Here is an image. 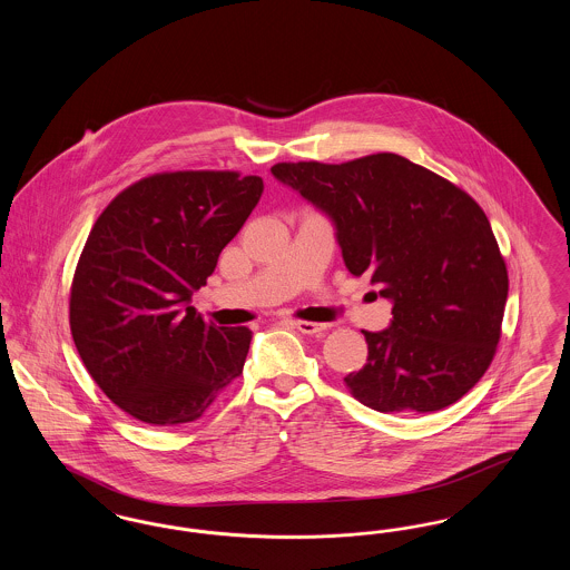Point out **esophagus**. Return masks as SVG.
Here are the masks:
<instances>
[{
  "mask_svg": "<svg viewBox=\"0 0 570 570\" xmlns=\"http://www.w3.org/2000/svg\"><path fill=\"white\" fill-rule=\"evenodd\" d=\"M295 326L305 335H321V333H325L326 328H328V325H325V323H312V321H297Z\"/></svg>",
  "mask_w": 570,
  "mask_h": 570,
  "instance_id": "obj_1",
  "label": "esophagus"
}]
</instances>
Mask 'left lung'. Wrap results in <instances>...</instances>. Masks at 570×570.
Instances as JSON below:
<instances>
[{
    "mask_svg": "<svg viewBox=\"0 0 570 570\" xmlns=\"http://www.w3.org/2000/svg\"><path fill=\"white\" fill-rule=\"evenodd\" d=\"M273 177L333 219L344 263L393 301L367 363L344 382L379 412H434L493 361L509 273L479 203L397 154L344 164L279 163Z\"/></svg>",
    "mask_w": 570,
    "mask_h": 570,
    "instance_id": "left-lung-1",
    "label": "left lung"
}]
</instances>
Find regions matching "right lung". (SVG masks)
<instances>
[{
  "label": "right lung",
  "mask_w": 570,
  "mask_h": 570,
  "mask_svg": "<svg viewBox=\"0 0 570 570\" xmlns=\"http://www.w3.org/2000/svg\"><path fill=\"white\" fill-rule=\"evenodd\" d=\"M263 179L235 170L149 175L96 219L70 288V331L89 376L149 425L205 414L242 376L252 331L190 305L258 205Z\"/></svg>",
  "instance_id": "obj_1"
}]
</instances>
